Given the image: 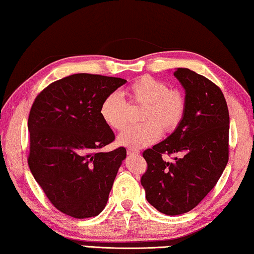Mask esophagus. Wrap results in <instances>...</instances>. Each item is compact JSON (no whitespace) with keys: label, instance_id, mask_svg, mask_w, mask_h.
Here are the masks:
<instances>
[{"label":"esophagus","instance_id":"1","mask_svg":"<svg viewBox=\"0 0 254 254\" xmlns=\"http://www.w3.org/2000/svg\"><path fill=\"white\" fill-rule=\"evenodd\" d=\"M138 153H139L138 150H134V149H128L127 150L128 156H134V154H138Z\"/></svg>","mask_w":254,"mask_h":254}]
</instances>
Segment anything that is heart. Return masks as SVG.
<instances>
[{"label":"heart","instance_id":"heart-1","mask_svg":"<svg viewBox=\"0 0 254 254\" xmlns=\"http://www.w3.org/2000/svg\"><path fill=\"white\" fill-rule=\"evenodd\" d=\"M126 94L131 102L143 103L141 120L145 123L129 126L118 136V144L141 149L156 142L164 131H172L185 116L186 98L166 82L145 75L128 87ZM102 120L112 129L121 130L127 123V104L119 93H112L100 106Z\"/></svg>","mask_w":254,"mask_h":254}]
</instances>
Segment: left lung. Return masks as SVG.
Here are the masks:
<instances>
[{"label": "left lung", "instance_id": "8db88e82", "mask_svg": "<svg viewBox=\"0 0 254 254\" xmlns=\"http://www.w3.org/2000/svg\"><path fill=\"white\" fill-rule=\"evenodd\" d=\"M186 93L181 123L164 141L143 152L148 170L141 185L152 206L167 215L196 207L219 181L228 163L229 112L221 89L205 76L179 67ZM176 154L172 163L162 154Z\"/></svg>", "mask_w": 254, "mask_h": 254}]
</instances>
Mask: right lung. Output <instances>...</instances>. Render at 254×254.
<instances>
[{
	"label": "right lung",
	"mask_w": 254,
	"mask_h": 254,
	"mask_svg": "<svg viewBox=\"0 0 254 254\" xmlns=\"http://www.w3.org/2000/svg\"><path fill=\"white\" fill-rule=\"evenodd\" d=\"M127 81L79 73L49 84L36 96L28 117V166L51 204L72 218L104 209L126 149H100L115 141L100 106Z\"/></svg>",
	"instance_id": "add662e5"
}]
</instances>
